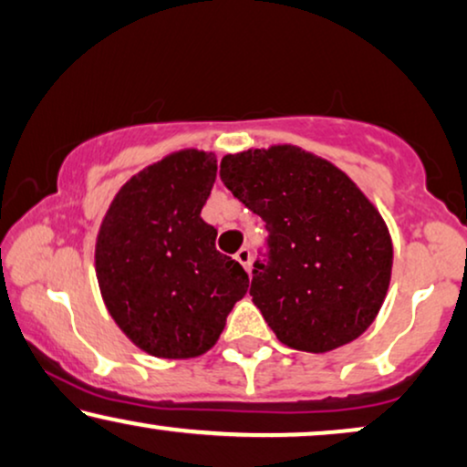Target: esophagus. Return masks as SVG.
Returning <instances> with one entry per match:
<instances>
[{
	"instance_id": "1",
	"label": "esophagus",
	"mask_w": 467,
	"mask_h": 467,
	"mask_svg": "<svg viewBox=\"0 0 467 467\" xmlns=\"http://www.w3.org/2000/svg\"><path fill=\"white\" fill-rule=\"evenodd\" d=\"M234 258H237L239 263L244 265V269L250 273V269H252V252H250V247H241V250L234 254Z\"/></svg>"
}]
</instances>
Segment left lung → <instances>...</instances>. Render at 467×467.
<instances>
[{
    "mask_svg": "<svg viewBox=\"0 0 467 467\" xmlns=\"http://www.w3.org/2000/svg\"><path fill=\"white\" fill-rule=\"evenodd\" d=\"M220 177L269 230L250 295L277 339L318 354L368 331L390 284L393 241L358 185L295 145L223 155Z\"/></svg>",
    "mask_w": 467,
    "mask_h": 467,
    "instance_id": "1",
    "label": "left lung"
}]
</instances>
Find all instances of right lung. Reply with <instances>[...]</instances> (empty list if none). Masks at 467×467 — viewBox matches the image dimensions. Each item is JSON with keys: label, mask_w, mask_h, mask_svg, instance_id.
<instances>
[{"label": "right lung", "mask_w": 467, "mask_h": 467, "mask_svg": "<svg viewBox=\"0 0 467 467\" xmlns=\"http://www.w3.org/2000/svg\"><path fill=\"white\" fill-rule=\"evenodd\" d=\"M213 153L182 149L128 179L96 239L104 306L142 352L201 357L220 339L250 277L215 250L217 230L201 217L215 183Z\"/></svg>", "instance_id": "right-lung-1"}]
</instances>
